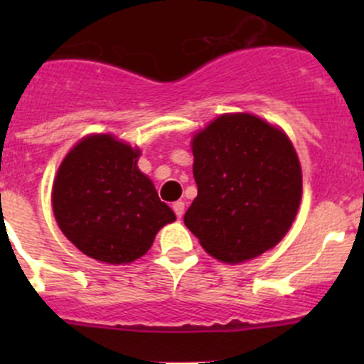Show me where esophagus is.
Masks as SVG:
<instances>
[{"label": "esophagus", "mask_w": 364, "mask_h": 364, "mask_svg": "<svg viewBox=\"0 0 364 364\" xmlns=\"http://www.w3.org/2000/svg\"><path fill=\"white\" fill-rule=\"evenodd\" d=\"M172 209H174L176 216H178V218H181V216L185 215V203H183V200H178V203L172 204Z\"/></svg>", "instance_id": "1"}]
</instances>
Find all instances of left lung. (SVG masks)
Masks as SVG:
<instances>
[{"mask_svg":"<svg viewBox=\"0 0 364 364\" xmlns=\"http://www.w3.org/2000/svg\"><path fill=\"white\" fill-rule=\"evenodd\" d=\"M192 153L197 197L185 225L204 250L237 264L280 243L303 193L287 135L253 114H222L193 135Z\"/></svg>","mask_w":364,"mask_h":364,"instance_id":"8db88e82","label":"left lung"}]
</instances>
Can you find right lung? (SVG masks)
Listing matches in <instances>:
<instances>
[{"mask_svg": "<svg viewBox=\"0 0 364 364\" xmlns=\"http://www.w3.org/2000/svg\"><path fill=\"white\" fill-rule=\"evenodd\" d=\"M141 151L109 134L77 142L58 168L53 211L61 232L91 259L128 264L176 215L137 167Z\"/></svg>", "mask_w": 364, "mask_h": 364, "instance_id": "add662e5", "label": "right lung"}]
</instances>
